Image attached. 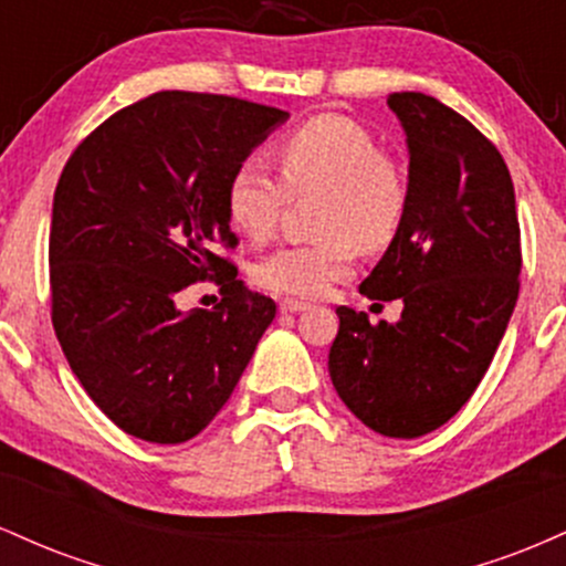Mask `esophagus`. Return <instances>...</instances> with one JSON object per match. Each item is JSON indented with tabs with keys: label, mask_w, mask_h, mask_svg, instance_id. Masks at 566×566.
<instances>
[{
	"label": "esophagus",
	"mask_w": 566,
	"mask_h": 566,
	"mask_svg": "<svg viewBox=\"0 0 566 566\" xmlns=\"http://www.w3.org/2000/svg\"><path fill=\"white\" fill-rule=\"evenodd\" d=\"M311 305L303 303V301H282L279 303V311L282 314H303V311H308Z\"/></svg>",
	"instance_id": "esophagus-1"
}]
</instances>
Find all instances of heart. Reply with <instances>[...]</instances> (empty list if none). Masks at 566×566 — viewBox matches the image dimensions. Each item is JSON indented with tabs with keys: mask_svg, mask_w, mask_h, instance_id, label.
<instances>
[{
	"mask_svg": "<svg viewBox=\"0 0 566 566\" xmlns=\"http://www.w3.org/2000/svg\"><path fill=\"white\" fill-rule=\"evenodd\" d=\"M276 178L261 159L239 161L226 186L233 229L269 242L290 197L319 191L314 226L322 237L271 252L255 269L263 290L319 297L354 271L359 247L386 250L405 223L409 186L405 167L380 151L365 125L343 114H316L279 138Z\"/></svg>",
	"mask_w": 566,
	"mask_h": 566,
	"instance_id": "obj_1",
	"label": "heart"
}]
</instances>
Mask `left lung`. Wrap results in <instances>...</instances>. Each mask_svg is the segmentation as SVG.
I'll return each instance as SVG.
<instances>
[{
  "label": "left lung",
  "mask_w": 566,
  "mask_h": 566,
  "mask_svg": "<svg viewBox=\"0 0 566 566\" xmlns=\"http://www.w3.org/2000/svg\"><path fill=\"white\" fill-rule=\"evenodd\" d=\"M388 106L407 133L409 205L359 290L405 308L396 324H373L337 305L329 378L367 428L415 439L482 382L518 297L522 231L495 143L431 95L391 93Z\"/></svg>",
  "instance_id": "obj_1"
}]
</instances>
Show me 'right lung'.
I'll return each instance as SVG.
<instances>
[{"mask_svg":"<svg viewBox=\"0 0 566 566\" xmlns=\"http://www.w3.org/2000/svg\"><path fill=\"white\" fill-rule=\"evenodd\" d=\"M287 112L161 90L74 148L53 199L50 303L71 373L101 412L154 444L193 439L229 401L276 316L237 279L226 186ZM216 281L221 303L180 312Z\"/></svg>","mask_w":566,"mask_h":566,"instance_id":"obj_1","label":"right lung"}]
</instances>
